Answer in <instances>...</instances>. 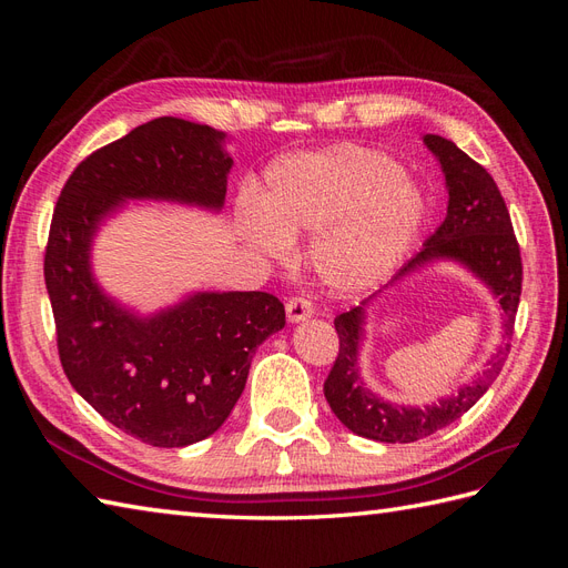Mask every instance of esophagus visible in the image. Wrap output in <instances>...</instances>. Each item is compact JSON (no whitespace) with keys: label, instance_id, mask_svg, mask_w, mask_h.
Masks as SVG:
<instances>
[{"label":"esophagus","instance_id":"obj_1","mask_svg":"<svg viewBox=\"0 0 568 568\" xmlns=\"http://www.w3.org/2000/svg\"><path fill=\"white\" fill-rule=\"evenodd\" d=\"M313 315H315V305L305 294L291 296L286 301V317H288V322H303V320L313 317Z\"/></svg>","mask_w":568,"mask_h":568}]
</instances>
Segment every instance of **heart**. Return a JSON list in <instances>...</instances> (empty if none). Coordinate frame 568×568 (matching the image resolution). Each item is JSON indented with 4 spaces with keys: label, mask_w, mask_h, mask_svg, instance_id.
I'll use <instances>...</instances> for the list:
<instances>
[{
    "label": "heart",
    "mask_w": 568,
    "mask_h": 568,
    "mask_svg": "<svg viewBox=\"0 0 568 568\" xmlns=\"http://www.w3.org/2000/svg\"><path fill=\"white\" fill-rule=\"evenodd\" d=\"M263 199L265 211H244L251 242L282 255L288 236L320 232L313 263L336 288H363L386 277L424 217L419 189L386 153L359 144H334L274 163Z\"/></svg>",
    "instance_id": "b5f03b06"
}]
</instances>
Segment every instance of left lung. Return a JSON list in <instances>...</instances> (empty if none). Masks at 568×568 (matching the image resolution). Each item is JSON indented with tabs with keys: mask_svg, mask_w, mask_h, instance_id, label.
<instances>
[{
	"mask_svg": "<svg viewBox=\"0 0 568 568\" xmlns=\"http://www.w3.org/2000/svg\"><path fill=\"white\" fill-rule=\"evenodd\" d=\"M445 173L448 184V215L443 225L426 239L424 248L412 257L400 274L415 270L434 257H455L484 280L500 298L505 313V346L497 348L488 367L459 393L428 407H395L376 398L363 386L357 374V346L363 338V307H351L334 320L338 334L336 363L324 382V398L334 415L353 434L382 443H415L457 422L471 409L500 374L511 348L514 317L521 298L524 265L519 242L514 236L507 203L488 170L469 159L450 140L438 134L424 136Z\"/></svg>",
	"mask_w": 568,
	"mask_h": 568,
	"instance_id": "1",
	"label": "left lung"
}]
</instances>
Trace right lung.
<instances>
[{"label":"right lung","mask_w":568,"mask_h":568,"mask_svg":"<svg viewBox=\"0 0 568 568\" xmlns=\"http://www.w3.org/2000/svg\"><path fill=\"white\" fill-rule=\"evenodd\" d=\"M222 136L180 118L151 120L92 151L51 215L44 282L61 367L101 417L153 448H184L217 432L246 386L255 348L284 326V303L265 291L196 294L140 320L94 284L90 242L123 199L220 209L232 168Z\"/></svg>","instance_id":"1"}]
</instances>
